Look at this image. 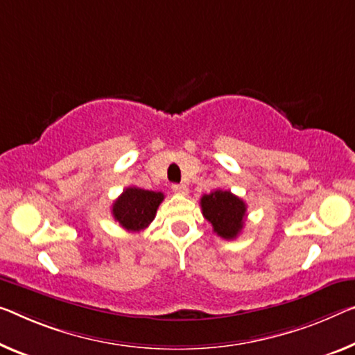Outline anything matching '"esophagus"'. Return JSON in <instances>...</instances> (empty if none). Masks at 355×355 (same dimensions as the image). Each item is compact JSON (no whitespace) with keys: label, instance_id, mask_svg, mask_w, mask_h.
Returning <instances> with one entry per match:
<instances>
[{"label":"esophagus","instance_id":"obj_1","mask_svg":"<svg viewBox=\"0 0 355 355\" xmlns=\"http://www.w3.org/2000/svg\"><path fill=\"white\" fill-rule=\"evenodd\" d=\"M171 189H173V192L178 193V195H187V192H189L187 185H185V184H173Z\"/></svg>","mask_w":355,"mask_h":355}]
</instances>
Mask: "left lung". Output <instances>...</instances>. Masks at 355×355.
<instances>
[{
	"mask_svg": "<svg viewBox=\"0 0 355 355\" xmlns=\"http://www.w3.org/2000/svg\"><path fill=\"white\" fill-rule=\"evenodd\" d=\"M205 219L223 239H234L241 233L246 219V203L230 190H214L200 200Z\"/></svg>",
	"mask_w": 355,
	"mask_h": 355,
	"instance_id": "8db88e82",
	"label": "left lung"
}]
</instances>
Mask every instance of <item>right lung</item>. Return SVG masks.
Returning <instances> with one entry per match:
<instances>
[{"label": "right lung", "mask_w": 355, "mask_h": 355, "mask_svg": "<svg viewBox=\"0 0 355 355\" xmlns=\"http://www.w3.org/2000/svg\"><path fill=\"white\" fill-rule=\"evenodd\" d=\"M163 198L162 192L128 187L112 203V216L125 230L141 232L154 220Z\"/></svg>", "instance_id": "add662e5"}]
</instances>
